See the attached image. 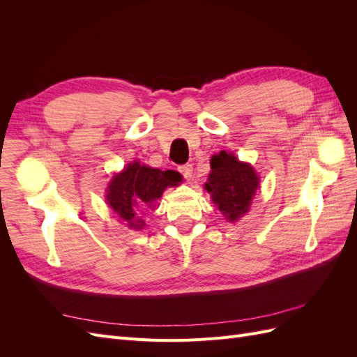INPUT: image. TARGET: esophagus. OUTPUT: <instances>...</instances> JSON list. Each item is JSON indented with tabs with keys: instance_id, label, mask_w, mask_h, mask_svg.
<instances>
[{
	"instance_id": "obj_1",
	"label": "esophagus",
	"mask_w": 357,
	"mask_h": 357,
	"mask_svg": "<svg viewBox=\"0 0 357 357\" xmlns=\"http://www.w3.org/2000/svg\"><path fill=\"white\" fill-rule=\"evenodd\" d=\"M192 171H193V167L190 164H185V165H180L178 167V172L186 180H189L192 177Z\"/></svg>"
}]
</instances>
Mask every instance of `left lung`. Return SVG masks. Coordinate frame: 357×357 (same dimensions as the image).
<instances>
[{
    "instance_id": "left-lung-1",
    "label": "left lung",
    "mask_w": 357,
    "mask_h": 357,
    "mask_svg": "<svg viewBox=\"0 0 357 357\" xmlns=\"http://www.w3.org/2000/svg\"><path fill=\"white\" fill-rule=\"evenodd\" d=\"M211 172L205 189L211 193V199L229 220H236L247 213L255 197L259 178L255 169L243 164L232 153L225 150L211 158Z\"/></svg>"
}]
</instances>
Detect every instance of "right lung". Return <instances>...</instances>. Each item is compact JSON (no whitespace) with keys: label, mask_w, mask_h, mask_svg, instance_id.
<instances>
[{"label":"right lung","mask_w":357,"mask_h":357,"mask_svg":"<svg viewBox=\"0 0 357 357\" xmlns=\"http://www.w3.org/2000/svg\"><path fill=\"white\" fill-rule=\"evenodd\" d=\"M178 181H181V176L176 171H160L132 162L121 174L113 177L107 201L131 228L139 229L143 228L144 222L142 219L135 220L137 208L144 205L152 207L153 202L162 197L165 188L177 186Z\"/></svg>","instance_id":"1"}]
</instances>
